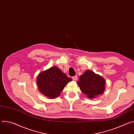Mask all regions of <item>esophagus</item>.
Segmentation results:
<instances>
[{
  "label": "esophagus",
  "mask_w": 134,
  "mask_h": 134,
  "mask_svg": "<svg viewBox=\"0 0 134 134\" xmlns=\"http://www.w3.org/2000/svg\"><path fill=\"white\" fill-rule=\"evenodd\" d=\"M72 79L74 80V81H76L77 79V76H72Z\"/></svg>",
  "instance_id": "1"
}]
</instances>
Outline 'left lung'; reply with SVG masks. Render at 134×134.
I'll list each match as a JSON object with an SVG mask.
<instances>
[{"label": "left lung", "instance_id": "left-lung-1", "mask_svg": "<svg viewBox=\"0 0 134 134\" xmlns=\"http://www.w3.org/2000/svg\"><path fill=\"white\" fill-rule=\"evenodd\" d=\"M77 84L81 91L88 98L92 99L103 93L105 81L100 75L87 70L80 76Z\"/></svg>", "mask_w": 134, "mask_h": 134}]
</instances>
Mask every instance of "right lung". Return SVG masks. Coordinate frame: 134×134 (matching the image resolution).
<instances>
[{
    "label": "right lung",
    "instance_id": "right-lung-1",
    "mask_svg": "<svg viewBox=\"0 0 134 134\" xmlns=\"http://www.w3.org/2000/svg\"><path fill=\"white\" fill-rule=\"evenodd\" d=\"M71 81V79L54 66L39 74L36 82L41 93L49 98L54 99L60 95L66 84Z\"/></svg>",
    "mask_w": 134,
    "mask_h": 134
}]
</instances>
